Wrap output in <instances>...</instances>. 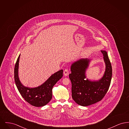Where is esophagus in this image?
<instances>
[{
    "label": "esophagus",
    "instance_id": "34e87169",
    "mask_svg": "<svg viewBox=\"0 0 129 129\" xmlns=\"http://www.w3.org/2000/svg\"><path fill=\"white\" fill-rule=\"evenodd\" d=\"M63 74L65 76H68L69 74V71L68 69H65L63 72Z\"/></svg>",
    "mask_w": 129,
    "mask_h": 129
}]
</instances>
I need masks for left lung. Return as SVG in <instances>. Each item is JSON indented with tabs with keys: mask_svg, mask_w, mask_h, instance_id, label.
Instances as JSON below:
<instances>
[{
	"mask_svg": "<svg viewBox=\"0 0 129 129\" xmlns=\"http://www.w3.org/2000/svg\"><path fill=\"white\" fill-rule=\"evenodd\" d=\"M104 55L106 65L103 77L97 81L86 79V69L90 60L81 59L74 62L71 66L72 73L69 78L72 82V98L79 105L86 106L95 104L104 98L110 85L112 68L107 53L101 51Z\"/></svg>",
	"mask_w": 129,
	"mask_h": 129,
	"instance_id": "obj_1",
	"label": "left lung"
}]
</instances>
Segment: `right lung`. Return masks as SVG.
Masks as SVG:
<instances>
[{
  "label": "right lung",
  "mask_w": 129,
  "mask_h": 129,
  "mask_svg": "<svg viewBox=\"0 0 129 129\" xmlns=\"http://www.w3.org/2000/svg\"><path fill=\"white\" fill-rule=\"evenodd\" d=\"M17 58L14 68V80L16 86L22 97L32 106L42 107L47 104L52 98V88L56 83L63 76V70L53 75L43 84L35 88L25 87L21 83L18 77L19 58Z\"/></svg>",
  "instance_id": "obj_1"
}]
</instances>
